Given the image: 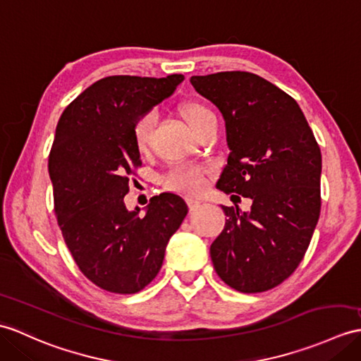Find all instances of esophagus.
I'll return each mask as SVG.
<instances>
[{"instance_id": "esophagus-1", "label": "esophagus", "mask_w": 361, "mask_h": 361, "mask_svg": "<svg viewBox=\"0 0 361 361\" xmlns=\"http://www.w3.org/2000/svg\"><path fill=\"white\" fill-rule=\"evenodd\" d=\"M186 201H188L189 209H195V207H198L201 203H203V201H201L200 198H195V197H188Z\"/></svg>"}]
</instances>
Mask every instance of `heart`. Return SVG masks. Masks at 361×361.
Wrapping results in <instances>:
<instances>
[{
  "instance_id": "b5f03b06",
  "label": "heart",
  "mask_w": 361,
  "mask_h": 361,
  "mask_svg": "<svg viewBox=\"0 0 361 361\" xmlns=\"http://www.w3.org/2000/svg\"><path fill=\"white\" fill-rule=\"evenodd\" d=\"M183 120L192 130H197L201 124L207 120L215 118L214 112L206 104L200 102H188L180 109ZM155 114L147 112L141 115L133 126V141L141 154L147 152L154 138ZM206 169L200 166H178L172 169L164 178V186L171 190L181 192V194H197L203 189Z\"/></svg>"
}]
</instances>
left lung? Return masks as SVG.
Instances as JSON below:
<instances>
[{"label":"left lung","mask_w":361,"mask_h":361,"mask_svg":"<svg viewBox=\"0 0 361 361\" xmlns=\"http://www.w3.org/2000/svg\"><path fill=\"white\" fill-rule=\"evenodd\" d=\"M223 114L229 157L216 188L252 200L249 212L221 206L228 220L211 246L215 272L245 294L279 286L297 269L322 209V152L300 106L250 72L192 77Z\"/></svg>","instance_id":"left-lung-1"}]
</instances>
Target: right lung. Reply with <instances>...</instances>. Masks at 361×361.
Masks as SVG:
<instances>
[{
  "label": "right lung",
  "mask_w": 361,
  "mask_h": 361,
  "mask_svg": "<svg viewBox=\"0 0 361 361\" xmlns=\"http://www.w3.org/2000/svg\"><path fill=\"white\" fill-rule=\"evenodd\" d=\"M183 80L106 77L81 92L56 124L49 175L58 226L80 271L114 294H135L155 279L188 215L171 192L150 198L145 216L124 204L129 177L141 166L133 126Z\"/></svg>",
  "instance_id": "right-lung-1"
}]
</instances>
